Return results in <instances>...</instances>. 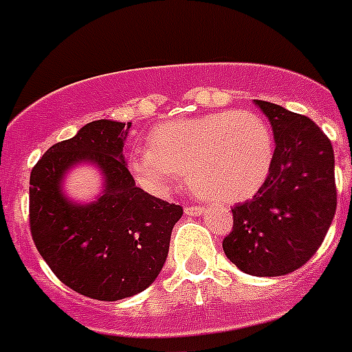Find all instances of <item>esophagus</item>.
Listing matches in <instances>:
<instances>
[{
  "label": "esophagus",
  "instance_id": "obj_1",
  "mask_svg": "<svg viewBox=\"0 0 352 352\" xmlns=\"http://www.w3.org/2000/svg\"><path fill=\"white\" fill-rule=\"evenodd\" d=\"M184 213H186V215H191V217H199V215H202V213H204V210H202L201 206L191 204V206H186Z\"/></svg>",
  "mask_w": 352,
  "mask_h": 352
}]
</instances>
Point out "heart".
<instances>
[{"instance_id": "obj_1", "label": "heart", "mask_w": 352, "mask_h": 352, "mask_svg": "<svg viewBox=\"0 0 352 352\" xmlns=\"http://www.w3.org/2000/svg\"><path fill=\"white\" fill-rule=\"evenodd\" d=\"M275 139L264 117L226 110L159 124L150 146L137 148L130 171L137 184L164 195L184 175L208 199L236 202L262 188L273 164Z\"/></svg>"}]
</instances>
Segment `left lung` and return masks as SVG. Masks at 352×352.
I'll return each mask as SVG.
<instances>
[{"mask_svg":"<svg viewBox=\"0 0 352 352\" xmlns=\"http://www.w3.org/2000/svg\"><path fill=\"white\" fill-rule=\"evenodd\" d=\"M275 137V155L253 199L239 202L226 256L255 276L293 273L315 255L336 211L334 151L309 117L258 101Z\"/></svg>","mask_w":352,"mask_h":352,"instance_id":"left-lung-1","label":"left lung"}]
</instances>
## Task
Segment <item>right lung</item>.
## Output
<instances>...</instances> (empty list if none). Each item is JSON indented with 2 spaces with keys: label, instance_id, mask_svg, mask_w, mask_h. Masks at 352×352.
<instances>
[{
  "label": "right lung",
  "instance_id": "add662e5",
  "mask_svg": "<svg viewBox=\"0 0 352 352\" xmlns=\"http://www.w3.org/2000/svg\"><path fill=\"white\" fill-rule=\"evenodd\" d=\"M131 122H88L72 139L48 148L30 173V233L54 275L88 298H128L157 278L166 262L171 230L182 217L170 204L137 188L122 157ZM94 162L105 191L92 205L62 195L64 171Z\"/></svg>",
  "mask_w": 352,
  "mask_h": 352
}]
</instances>
